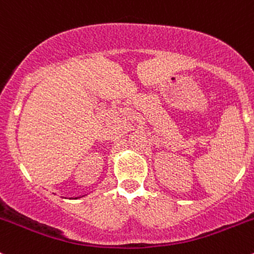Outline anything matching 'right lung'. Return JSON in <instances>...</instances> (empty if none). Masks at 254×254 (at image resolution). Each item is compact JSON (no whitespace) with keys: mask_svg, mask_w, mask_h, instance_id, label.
<instances>
[{"mask_svg":"<svg viewBox=\"0 0 254 254\" xmlns=\"http://www.w3.org/2000/svg\"><path fill=\"white\" fill-rule=\"evenodd\" d=\"M83 196H84V195H83Z\"/></svg>","mask_w":254,"mask_h":254,"instance_id":"right-lung-1","label":"right lung"}]
</instances>
